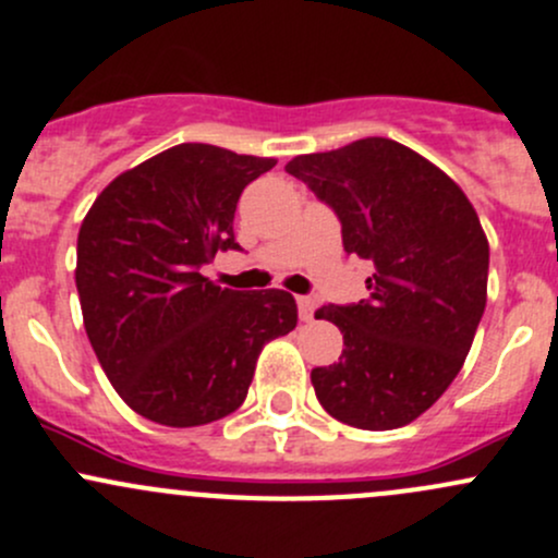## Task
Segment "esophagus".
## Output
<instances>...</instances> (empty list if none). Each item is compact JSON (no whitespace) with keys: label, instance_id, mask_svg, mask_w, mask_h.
<instances>
[{"label":"esophagus","instance_id":"obj_1","mask_svg":"<svg viewBox=\"0 0 558 558\" xmlns=\"http://www.w3.org/2000/svg\"><path fill=\"white\" fill-rule=\"evenodd\" d=\"M296 307H299V318H302L304 324H310V320H313V313H315V299L313 296H299Z\"/></svg>","mask_w":558,"mask_h":558}]
</instances>
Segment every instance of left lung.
I'll list each match as a JSON object with an SVG mask.
<instances>
[{
    "instance_id": "8db88e82",
    "label": "left lung",
    "mask_w": 558,
    "mask_h": 558,
    "mask_svg": "<svg viewBox=\"0 0 558 558\" xmlns=\"http://www.w3.org/2000/svg\"><path fill=\"white\" fill-rule=\"evenodd\" d=\"M286 171L337 210L344 251L374 267L368 299L315 310L344 339L339 361L310 374L315 396L361 430L409 425L454 383L484 315L489 240L476 208L441 168L379 136Z\"/></svg>"
}]
</instances>
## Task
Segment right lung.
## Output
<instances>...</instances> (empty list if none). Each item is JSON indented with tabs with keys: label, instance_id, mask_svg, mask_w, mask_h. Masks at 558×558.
Returning a JSON list of instances; mask_svg holds the SVG:
<instances>
[{
	"label": "right lung",
	"instance_id": "right-lung-1",
	"mask_svg": "<svg viewBox=\"0 0 558 558\" xmlns=\"http://www.w3.org/2000/svg\"><path fill=\"white\" fill-rule=\"evenodd\" d=\"M275 157L179 144L120 173L96 197L77 238L82 320L122 401L168 427L227 417L248 396L256 357L296 326L280 289H221L201 272L240 248V192Z\"/></svg>",
	"mask_w": 558,
	"mask_h": 558
}]
</instances>
